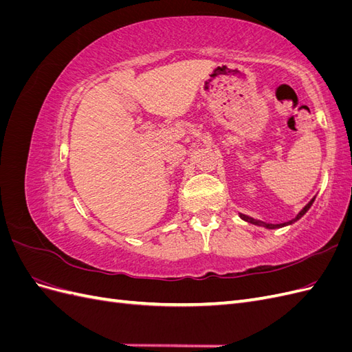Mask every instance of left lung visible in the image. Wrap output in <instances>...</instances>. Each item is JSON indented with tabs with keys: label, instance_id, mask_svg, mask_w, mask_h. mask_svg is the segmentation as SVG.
Instances as JSON below:
<instances>
[{
	"label": "left lung",
	"instance_id": "1",
	"mask_svg": "<svg viewBox=\"0 0 352 352\" xmlns=\"http://www.w3.org/2000/svg\"><path fill=\"white\" fill-rule=\"evenodd\" d=\"M314 199H316V197L308 202V204L298 212V214L292 219V220H289V221H285V223H276V225H273V223H265V221H261V220H257V219H252V217H250V216H247V214H242V212H239V217L242 219V220H245V221H248V223H251V225H255V226H263V228H265V229H280V228H285V226H291L292 223H295V221H298L300 220L305 212L310 210V207L313 206V202H314Z\"/></svg>",
	"mask_w": 352,
	"mask_h": 352
}]
</instances>
